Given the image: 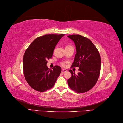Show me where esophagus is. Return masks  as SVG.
Segmentation results:
<instances>
[{
  "label": "esophagus",
  "instance_id": "esophagus-1",
  "mask_svg": "<svg viewBox=\"0 0 123 123\" xmlns=\"http://www.w3.org/2000/svg\"><path fill=\"white\" fill-rule=\"evenodd\" d=\"M67 71L66 70H64V69H62V73H64V72H66Z\"/></svg>",
  "mask_w": 123,
  "mask_h": 123
}]
</instances>
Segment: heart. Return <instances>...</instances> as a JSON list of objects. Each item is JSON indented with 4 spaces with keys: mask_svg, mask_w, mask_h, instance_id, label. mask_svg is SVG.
<instances>
[{
    "mask_svg": "<svg viewBox=\"0 0 123 123\" xmlns=\"http://www.w3.org/2000/svg\"><path fill=\"white\" fill-rule=\"evenodd\" d=\"M62 65H64V62H62Z\"/></svg>",
    "mask_w": 123,
    "mask_h": 123,
    "instance_id": "heart-1",
    "label": "heart"
}]
</instances>
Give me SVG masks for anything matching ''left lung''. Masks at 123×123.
I'll use <instances>...</instances> for the list:
<instances>
[{
  "mask_svg": "<svg viewBox=\"0 0 123 123\" xmlns=\"http://www.w3.org/2000/svg\"><path fill=\"white\" fill-rule=\"evenodd\" d=\"M75 43L76 49L71 67L79 68L78 74L70 70L71 76L68 80L69 86L78 93L86 92L96 84L101 69L100 54L92 42L79 35L67 36Z\"/></svg>",
  "mask_w": 123,
  "mask_h": 123,
  "instance_id": "left-lung-1",
  "label": "left lung"
}]
</instances>
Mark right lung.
I'll list each match as a JSON object with an SVG mask.
<instances>
[{"instance_id":"add662e5","label":"right lung","mask_w":123,"mask_h":123,"mask_svg":"<svg viewBox=\"0 0 123 123\" xmlns=\"http://www.w3.org/2000/svg\"><path fill=\"white\" fill-rule=\"evenodd\" d=\"M64 34H49L40 36L30 44L24 53L23 63L25 78L35 90L44 92L53 88L62 71L57 65L53 70L46 66L54 49Z\"/></svg>"}]
</instances>
